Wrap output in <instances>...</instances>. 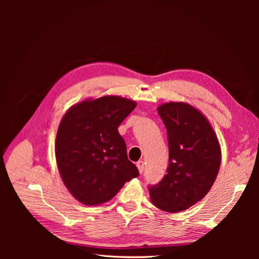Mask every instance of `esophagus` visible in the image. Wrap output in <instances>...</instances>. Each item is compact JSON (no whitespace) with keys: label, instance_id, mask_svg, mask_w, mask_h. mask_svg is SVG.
<instances>
[{"label":"esophagus","instance_id":"esophagus-1","mask_svg":"<svg viewBox=\"0 0 259 259\" xmlns=\"http://www.w3.org/2000/svg\"><path fill=\"white\" fill-rule=\"evenodd\" d=\"M137 167H138V169H139L140 173H143V172H144V168H145V164H144V161H143V160H140V161H138V162H137Z\"/></svg>","mask_w":259,"mask_h":259}]
</instances>
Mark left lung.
Instances as JSON below:
<instances>
[{
    "label": "left lung",
    "instance_id": "8db88e82",
    "mask_svg": "<svg viewBox=\"0 0 259 259\" xmlns=\"http://www.w3.org/2000/svg\"><path fill=\"white\" fill-rule=\"evenodd\" d=\"M157 112L167 129L169 166L149 194L162 211H185L210 191L221 167V146L210 121L190 104L165 103Z\"/></svg>",
    "mask_w": 259,
    "mask_h": 259
}]
</instances>
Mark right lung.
Segmentation results:
<instances>
[{"mask_svg":"<svg viewBox=\"0 0 259 259\" xmlns=\"http://www.w3.org/2000/svg\"><path fill=\"white\" fill-rule=\"evenodd\" d=\"M135 107L129 99L105 95L73 105L61 119L56 139L58 169L68 191L84 205L109 201L140 175L117 130Z\"/></svg>","mask_w":259,"mask_h":259,"instance_id":"obj_1","label":"right lung"}]
</instances>
